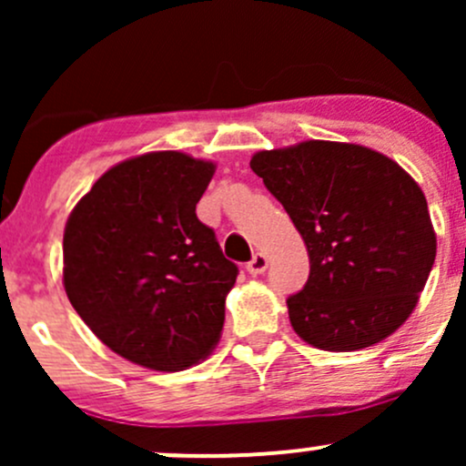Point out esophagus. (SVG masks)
Segmentation results:
<instances>
[{"mask_svg":"<svg viewBox=\"0 0 466 466\" xmlns=\"http://www.w3.org/2000/svg\"><path fill=\"white\" fill-rule=\"evenodd\" d=\"M267 263H269V260H267L265 254H256L248 263V271L251 276H260L267 269Z\"/></svg>","mask_w":466,"mask_h":466,"instance_id":"obj_1","label":"esophagus"}]
</instances>
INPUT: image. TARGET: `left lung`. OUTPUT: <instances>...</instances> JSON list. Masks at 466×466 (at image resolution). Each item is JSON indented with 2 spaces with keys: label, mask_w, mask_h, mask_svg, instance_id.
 Here are the masks:
<instances>
[{
  "label": "left lung",
  "mask_w": 466,
  "mask_h": 466,
  "mask_svg": "<svg viewBox=\"0 0 466 466\" xmlns=\"http://www.w3.org/2000/svg\"><path fill=\"white\" fill-rule=\"evenodd\" d=\"M249 166L309 251L307 285L287 300L298 337L349 352L392 335L419 304L436 258L420 186L388 155L346 142L258 151Z\"/></svg>",
  "instance_id": "obj_1"
}]
</instances>
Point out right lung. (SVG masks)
Masks as SVG:
<instances>
[{
	"mask_svg": "<svg viewBox=\"0 0 466 466\" xmlns=\"http://www.w3.org/2000/svg\"><path fill=\"white\" fill-rule=\"evenodd\" d=\"M215 170L179 151L137 155L111 166L66 223L69 302L137 366L186 370L218 344L238 267L195 212Z\"/></svg>",
	"mask_w": 466,
	"mask_h": 466,
	"instance_id": "obj_1",
	"label": "right lung"
}]
</instances>
